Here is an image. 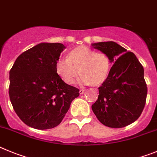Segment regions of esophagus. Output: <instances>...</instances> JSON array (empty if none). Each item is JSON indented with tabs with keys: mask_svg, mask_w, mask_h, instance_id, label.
Segmentation results:
<instances>
[{
	"mask_svg": "<svg viewBox=\"0 0 157 157\" xmlns=\"http://www.w3.org/2000/svg\"><path fill=\"white\" fill-rule=\"evenodd\" d=\"M84 92H85V90H83V89H81V90H79V93H80V94H83V93H84Z\"/></svg>",
	"mask_w": 157,
	"mask_h": 157,
	"instance_id": "1",
	"label": "esophagus"
}]
</instances>
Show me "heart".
Here are the masks:
<instances>
[{
    "label": "heart",
    "mask_w": 157,
    "mask_h": 157,
    "mask_svg": "<svg viewBox=\"0 0 157 157\" xmlns=\"http://www.w3.org/2000/svg\"><path fill=\"white\" fill-rule=\"evenodd\" d=\"M110 67L111 61L106 53L96 52L86 47L74 49L68 54L67 59H59L56 63L57 72L69 85L74 82L79 71L81 82L101 84L108 77Z\"/></svg>",
    "instance_id": "obj_1"
}]
</instances>
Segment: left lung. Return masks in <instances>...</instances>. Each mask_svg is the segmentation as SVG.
<instances>
[{
	"instance_id": "1",
	"label": "left lung",
	"mask_w": 157,
	"mask_h": 157,
	"mask_svg": "<svg viewBox=\"0 0 157 157\" xmlns=\"http://www.w3.org/2000/svg\"><path fill=\"white\" fill-rule=\"evenodd\" d=\"M113 63L107 79L99 87L93 113L105 126L125 127L136 121L144 109L147 86L144 69L136 56L114 42L93 44Z\"/></svg>"
}]
</instances>
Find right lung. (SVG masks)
I'll list each match as a JSON object with an SVG mask.
<instances>
[{"label":"right lung","instance_id":"add662e5","mask_svg":"<svg viewBox=\"0 0 157 157\" xmlns=\"http://www.w3.org/2000/svg\"><path fill=\"white\" fill-rule=\"evenodd\" d=\"M62 44L42 43L20 54L10 70L9 97L26 125L44 130L60 124L79 90L66 84L56 63Z\"/></svg>","mask_w":157,"mask_h":157}]
</instances>
